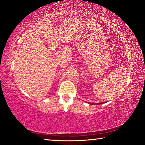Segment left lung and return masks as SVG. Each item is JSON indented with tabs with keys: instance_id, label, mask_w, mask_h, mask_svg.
Listing matches in <instances>:
<instances>
[{
	"instance_id": "8db88e82",
	"label": "left lung",
	"mask_w": 145,
	"mask_h": 145,
	"mask_svg": "<svg viewBox=\"0 0 145 145\" xmlns=\"http://www.w3.org/2000/svg\"><path fill=\"white\" fill-rule=\"evenodd\" d=\"M104 102H102V103H89V104L91 105H95V104H97V105H100V104H102V103H103Z\"/></svg>"
}]
</instances>
